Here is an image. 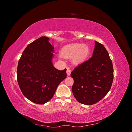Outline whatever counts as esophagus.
<instances>
[{"label": "esophagus", "instance_id": "34e87169", "mask_svg": "<svg viewBox=\"0 0 132 132\" xmlns=\"http://www.w3.org/2000/svg\"><path fill=\"white\" fill-rule=\"evenodd\" d=\"M70 73H71V70L70 69V68H67V74L68 76H69L70 75Z\"/></svg>", "mask_w": 132, "mask_h": 132}]
</instances>
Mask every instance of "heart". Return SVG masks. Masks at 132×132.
I'll return each mask as SVG.
<instances>
[{
    "label": "heart",
    "mask_w": 132,
    "mask_h": 132,
    "mask_svg": "<svg viewBox=\"0 0 132 132\" xmlns=\"http://www.w3.org/2000/svg\"><path fill=\"white\" fill-rule=\"evenodd\" d=\"M90 53L89 47L86 45L74 43L65 46L62 50L61 54L62 57L70 58L73 56L75 62L80 63L88 57Z\"/></svg>",
    "instance_id": "b5f03b06"
}]
</instances>
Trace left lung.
I'll list each match as a JSON object with an SVG mask.
<instances>
[{
    "label": "left lung",
    "instance_id": "obj_1",
    "mask_svg": "<svg viewBox=\"0 0 132 132\" xmlns=\"http://www.w3.org/2000/svg\"><path fill=\"white\" fill-rule=\"evenodd\" d=\"M93 56L71 73L72 92L77 100L86 105L95 104L109 93L112 84V62L105 47L95 41Z\"/></svg>",
    "mask_w": 132,
    "mask_h": 132
}]
</instances>
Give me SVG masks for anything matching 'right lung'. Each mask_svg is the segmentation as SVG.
I'll return each mask as SVG.
<instances>
[{"mask_svg":"<svg viewBox=\"0 0 132 132\" xmlns=\"http://www.w3.org/2000/svg\"><path fill=\"white\" fill-rule=\"evenodd\" d=\"M49 39L42 36L28 45L18 63L20 88L27 99L37 104L49 101L67 77V69L59 70L53 67L52 60L54 50Z\"/></svg>","mask_w":132,"mask_h":132,"instance_id":"obj_1","label":"right lung"}]
</instances>
